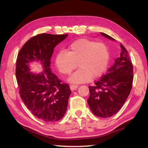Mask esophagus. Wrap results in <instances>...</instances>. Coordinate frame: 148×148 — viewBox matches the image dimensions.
I'll return each instance as SVG.
<instances>
[{"mask_svg": "<svg viewBox=\"0 0 148 148\" xmlns=\"http://www.w3.org/2000/svg\"><path fill=\"white\" fill-rule=\"evenodd\" d=\"M78 88L77 85H74V84H71L70 86V89L71 91H74L75 90H76Z\"/></svg>", "mask_w": 148, "mask_h": 148, "instance_id": "1", "label": "esophagus"}]
</instances>
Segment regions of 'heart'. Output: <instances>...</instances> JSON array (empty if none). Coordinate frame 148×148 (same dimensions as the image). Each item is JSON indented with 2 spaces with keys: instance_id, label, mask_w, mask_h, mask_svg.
I'll return each instance as SVG.
<instances>
[{
  "instance_id": "1",
  "label": "heart",
  "mask_w": 148,
  "mask_h": 148,
  "mask_svg": "<svg viewBox=\"0 0 148 148\" xmlns=\"http://www.w3.org/2000/svg\"><path fill=\"white\" fill-rule=\"evenodd\" d=\"M109 62L108 47L103 42L81 39L72 42L67 52L59 51L55 57V65L63 74H70L78 66L79 69L69 78L72 83L88 82L101 76Z\"/></svg>"
}]
</instances>
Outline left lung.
Returning <instances> with one entry per match:
<instances>
[{
	"label": "left lung",
	"mask_w": 148,
	"mask_h": 148,
	"mask_svg": "<svg viewBox=\"0 0 148 148\" xmlns=\"http://www.w3.org/2000/svg\"><path fill=\"white\" fill-rule=\"evenodd\" d=\"M106 38L115 40L106 34L100 32ZM121 53L115 59L108 73L89 86L90 97L88 103L94 114L108 118L118 112L123 106L132 86L133 65L127 50L120 45Z\"/></svg>",
	"instance_id": "1"
}]
</instances>
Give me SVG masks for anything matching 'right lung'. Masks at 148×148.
<instances>
[{
	"instance_id": "obj_1",
	"label": "right lung",
	"mask_w": 148,
	"mask_h": 148,
	"mask_svg": "<svg viewBox=\"0 0 148 148\" xmlns=\"http://www.w3.org/2000/svg\"><path fill=\"white\" fill-rule=\"evenodd\" d=\"M67 36L39 34L28 40L18 55L16 77L21 98L34 116L46 122L60 120L67 111L71 91L53 73L50 60L55 47ZM35 61L42 65L39 73L30 72L29 64Z\"/></svg>"
}]
</instances>
